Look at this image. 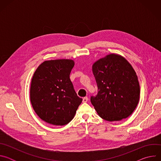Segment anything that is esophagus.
<instances>
[{
	"mask_svg": "<svg viewBox=\"0 0 161 161\" xmlns=\"http://www.w3.org/2000/svg\"><path fill=\"white\" fill-rule=\"evenodd\" d=\"M88 97H85L83 98V103H86L88 101Z\"/></svg>",
	"mask_w": 161,
	"mask_h": 161,
	"instance_id": "esophagus-1",
	"label": "esophagus"
}]
</instances>
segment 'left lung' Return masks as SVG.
Wrapping results in <instances>:
<instances>
[{"instance_id": "1", "label": "left lung", "mask_w": 161, "mask_h": 161, "mask_svg": "<svg viewBox=\"0 0 161 161\" xmlns=\"http://www.w3.org/2000/svg\"><path fill=\"white\" fill-rule=\"evenodd\" d=\"M98 93L91 103L99 116L109 122L129 117L139 103L140 86L131 64L123 56L110 53L92 65Z\"/></svg>"}]
</instances>
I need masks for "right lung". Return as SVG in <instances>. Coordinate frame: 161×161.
<instances>
[{"instance_id":"right-lung-1","label":"right lung","mask_w":161,"mask_h":161,"mask_svg":"<svg viewBox=\"0 0 161 161\" xmlns=\"http://www.w3.org/2000/svg\"><path fill=\"white\" fill-rule=\"evenodd\" d=\"M74 65L72 59L46 60L33 75L31 103L38 117L48 124L64 125L70 122L82 102L69 78Z\"/></svg>"}]
</instances>
